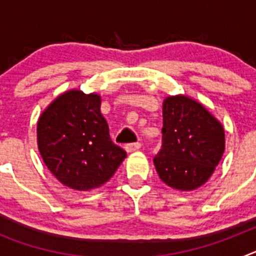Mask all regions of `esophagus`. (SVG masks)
<instances>
[{
	"instance_id": "esophagus-1",
	"label": "esophagus",
	"mask_w": 256,
	"mask_h": 256,
	"mask_svg": "<svg viewBox=\"0 0 256 256\" xmlns=\"http://www.w3.org/2000/svg\"><path fill=\"white\" fill-rule=\"evenodd\" d=\"M140 148H141V144H140V142H132V144H126V150L128 151V152H133V151L138 150Z\"/></svg>"
}]
</instances>
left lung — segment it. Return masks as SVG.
Segmentation results:
<instances>
[{
  "instance_id": "obj_1",
  "label": "left lung",
  "mask_w": 256,
  "mask_h": 256,
  "mask_svg": "<svg viewBox=\"0 0 256 256\" xmlns=\"http://www.w3.org/2000/svg\"><path fill=\"white\" fill-rule=\"evenodd\" d=\"M162 148L154 158L160 180L180 191L195 190L212 174L224 152L222 124L186 96L162 104Z\"/></svg>"
}]
</instances>
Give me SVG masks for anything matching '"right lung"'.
<instances>
[{"mask_svg": "<svg viewBox=\"0 0 256 256\" xmlns=\"http://www.w3.org/2000/svg\"><path fill=\"white\" fill-rule=\"evenodd\" d=\"M100 106L98 94L69 91L58 96L38 120L40 156L50 172L70 188L100 187L126 156L110 138Z\"/></svg>", "mask_w": 256, "mask_h": 256, "instance_id": "1", "label": "right lung"}]
</instances>
